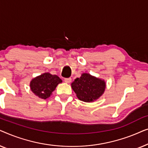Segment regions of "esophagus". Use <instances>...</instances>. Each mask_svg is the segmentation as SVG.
Returning <instances> with one entry per match:
<instances>
[{
	"instance_id": "34e87169",
	"label": "esophagus",
	"mask_w": 148,
	"mask_h": 148,
	"mask_svg": "<svg viewBox=\"0 0 148 148\" xmlns=\"http://www.w3.org/2000/svg\"><path fill=\"white\" fill-rule=\"evenodd\" d=\"M64 81V82L66 83V84H69V83L71 82V78H65Z\"/></svg>"
}]
</instances>
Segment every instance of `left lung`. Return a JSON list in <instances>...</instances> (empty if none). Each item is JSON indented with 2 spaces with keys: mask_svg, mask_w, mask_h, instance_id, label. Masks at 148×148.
I'll return each mask as SVG.
<instances>
[{
  "mask_svg": "<svg viewBox=\"0 0 148 148\" xmlns=\"http://www.w3.org/2000/svg\"><path fill=\"white\" fill-rule=\"evenodd\" d=\"M73 90L80 100L90 102L102 96L106 88L104 81L88 73H83L71 84Z\"/></svg>",
  "mask_w": 148,
  "mask_h": 148,
  "instance_id": "obj_1",
  "label": "left lung"
}]
</instances>
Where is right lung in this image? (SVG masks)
I'll return each mask as SVG.
<instances>
[{
    "label": "right lung",
    "instance_id": "1",
    "mask_svg": "<svg viewBox=\"0 0 148 148\" xmlns=\"http://www.w3.org/2000/svg\"><path fill=\"white\" fill-rule=\"evenodd\" d=\"M61 82L62 80L56 75L45 73L32 79L30 88L34 94L39 98L46 99L50 96L57 85Z\"/></svg>",
    "mask_w": 148,
    "mask_h": 148
}]
</instances>
